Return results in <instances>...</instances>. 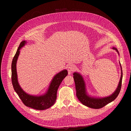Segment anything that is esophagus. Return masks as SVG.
<instances>
[{"label":"esophagus","mask_w":131,"mask_h":131,"mask_svg":"<svg viewBox=\"0 0 131 131\" xmlns=\"http://www.w3.org/2000/svg\"><path fill=\"white\" fill-rule=\"evenodd\" d=\"M75 69H76V66H75V65H73V64L69 65V66L68 67V68H67V70H68L69 73H70L71 72L74 71V70H75Z\"/></svg>","instance_id":"obj_1"}]
</instances>
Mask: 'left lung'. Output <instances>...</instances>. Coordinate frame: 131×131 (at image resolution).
Returning <instances> with one entry per match:
<instances>
[{
	"mask_svg": "<svg viewBox=\"0 0 131 131\" xmlns=\"http://www.w3.org/2000/svg\"><path fill=\"white\" fill-rule=\"evenodd\" d=\"M113 49L115 50L119 55V53L117 48L114 47L113 48ZM120 65L121 70V74L118 85L116 91H115L113 94L108 96L104 97H96L89 95L86 92L85 83L83 77L80 73L74 72L73 73V77L74 82H75L76 95L79 101L83 105L93 109H100L114 101L119 94L122 85V70L120 63Z\"/></svg>",
	"mask_w": 131,
	"mask_h": 131,
	"instance_id": "1",
	"label": "left lung"
}]
</instances>
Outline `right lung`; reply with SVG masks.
<instances>
[{
    "instance_id": "obj_1",
    "label": "right lung",
    "mask_w": 131,
    "mask_h": 131,
    "mask_svg": "<svg viewBox=\"0 0 131 131\" xmlns=\"http://www.w3.org/2000/svg\"><path fill=\"white\" fill-rule=\"evenodd\" d=\"M26 43V41H22L13 59L11 65V80L14 91L19 96L23 104L27 107L36 110L48 109L54 104L57 99L58 89L68 74L67 70L64 69L56 74L53 78L49 88L44 94L35 96L27 94L20 86L17 80L16 72V62L20 54V50Z\"/></svg>"
}]
</instances>
